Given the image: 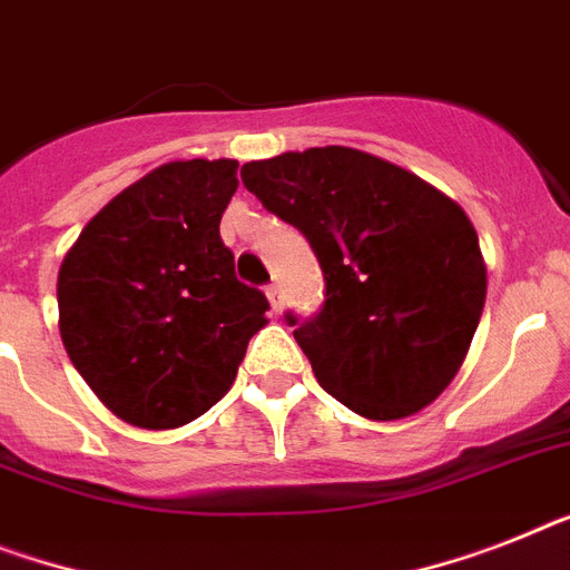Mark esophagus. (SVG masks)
I'll return each mask as SVG.
<instances>
[{"instance_id": "esophagus-1", "label": "esophagus", "mask_w": 570, "mask_h": 570, "mask_svg": "<svg viewBox=\"0 0 570 570\" xmlns=\"http://www.w3.org/2000/svg\"><path fill=\"white\" fill-rule=\"evenodd\" d=\"M265 294H267V299H271V312L279 314L282 312V288H279V285H267Z\"/></svg>"}]
</instances>
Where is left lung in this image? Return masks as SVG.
I'll return each instance as SVG.
<instances>
[{"instance_id": "left-lung-1", "label": "left lung", "mask_w": 570, "mask_h": 570, "mask_svg": "<svg viewBox=\"0 0 570 570\" xmlns=\"http://www.w3.org/2000/svg\"><path fill=\"white\" fill-rule=\"evenodd\" d=\"M242 180L308 238L323 267V312L294 328L320 387L373 422L434 402L460 373L487 299V262L463 206L343 145L253 159Z\"/></svg>"}]
</instances>
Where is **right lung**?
<instances>
[{"label": "right lung", "mask_w": 570, "mask_h": 570, "mask_svg": "<svg viewBox=\"0 0 570 570\" xmlns=\"http://www.w3.org/2000/svg\"><path fill=\"white\" fill-rule=\"evenodd\" d=\"M238 159H174L112 197L58 274L66 355L121 422L189 425L233 387L267 299L235 279L220 215Z\"/></svg>", "instance_id": "obj_1"}]
</instances>
